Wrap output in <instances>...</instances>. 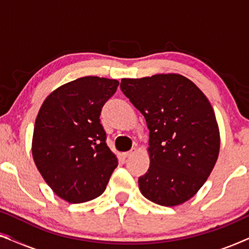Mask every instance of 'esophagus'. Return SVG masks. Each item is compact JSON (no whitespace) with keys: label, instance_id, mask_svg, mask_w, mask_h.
<instances>
[{"label":"esophagus","instance_id":"1","mask_svg":"<svg viewBox=\"0 0 249 249\" xmlns=\"http://www.w3.org/2000/svg\"><path fill=\"white\" fill-rule=\"evenodd\" d=\"M136 152H137V149H136V148H131L129 152L122 153V156H124V159H127V158H129V156H131L132 154H135Z\"/></svg>","mask_w":249,"mask_h":249}]
</instances>
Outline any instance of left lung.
<instances>
[{
  "label": "left lung",
  "mask_w": 249,
  "mask_h": 249,
  "mask_svg": "<svg viewBox=\"0 0 249 249\" xmlns=\"http://www.w3.org/2000/svg\"><path fill=\"white\" fill-rule=\"evenodd\" d=\"M120 87L149 130L151 164L138 179L142 194L162 206L187 202L205 183L219 156L220 131L210 101L177 73L124 78Z\"/></svg>",
  "instance_id": "obj_1"
}]
</instances>
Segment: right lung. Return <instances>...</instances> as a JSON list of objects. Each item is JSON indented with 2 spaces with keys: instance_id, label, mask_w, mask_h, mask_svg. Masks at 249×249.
<instances>
[{
  "instance_id": "right-lung-1",
  "label": "right lung",
  "mask_w": 249,
  "mask_h": 249,
  "mask_svg": "<svg viewBox=\"0 0 249 249\" xmlns=\"http://www.w3.org/2000/svg\"><path fill=\"white\" fill-rule=\"evenodd\" d=\"M118 86L115 79L78 78L52 91L39 108L34 161L47 185L67 202L84 203L102 195L117 168L100 115Z\"/></svg>"
}]
</instances>
